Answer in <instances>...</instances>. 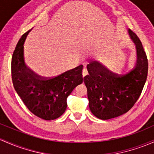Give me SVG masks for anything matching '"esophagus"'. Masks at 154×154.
<instances>
[{
	"label": "esophagus",
	"instance_id": "esophagus-1",
	"mask_svg": "<svg viewBox=\"0 0 154 154\" xmlns=\"http://www.w3.org/2000/svg\"><path fill=\"white\" fill-rule=\"evenodd\" d=\"M82 77H85V76H86L87 74H88V70H87V69L85 68V69H83V70H82Z\"/></svg>",
	"mask_w": 154,
	"mask_h": 154
}]
</instances>
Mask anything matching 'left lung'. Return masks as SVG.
I'll return each instance as SVG.
<instances>
[{
	"label": "left lung",
	"instance_id": "1",
	"mask_svg": "<svg viewBox=\"0 0 154 154\" xmlns=\"http://www.w3.org/2000/svg\"><path fill=\"white\" fill-rule=\"evenodd\" d=\"M128 31L135 44L137 55L131 70L117 74L96 61L87 65L88 74L83 81L87 88L89 108L94 115L103 120L128 112L140 97L148 77V58L141 40L130 29Z\"/></svg>",
	"mask_w": 154,
	"mask_h": 154
}]
</instances>
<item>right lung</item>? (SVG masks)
I'll use <instances>...</instances> for the list:
<instances>
[{"label": "right lung", "instance_id": "1", "mask_svg": "<svg viewBox=\"0 0 154 154\" xmlns=\"http://www.w3.org/2000/svg\"><path fill=\"white\" fill-rule=\"evenodd\" d=\"M32 29L22 35L13 53V85L32 114L45 120H53L65 112L67 97L83 81V66L80 65L51 78L41 77L35 74L26 66L23 54L24 43Z\"/></svg>", "mask_w": 154, "mask_h": 154}]
</instances>
